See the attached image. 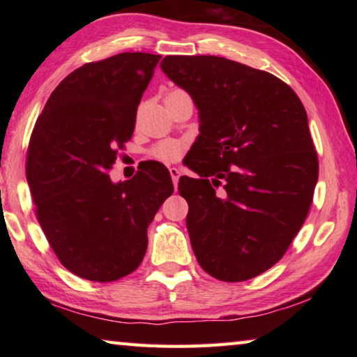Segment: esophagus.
<instances>
[{
    "label": "esophagus",
    "mask_w": 357,
    "mask_h": 357,
    "mask_svg": "<svg viewBox=\"0 0 357 357\" xmlns=\"http://www.w3.org/2000/svg\"><path fill=\"white\" fill-rule=\"evenodd\" d=\"M170 174H172L173 184H174V187H176V185H178V181H179V176H181V172L178 170L176 167H172V168H170Z\"/></svg>",
    "instance_id": "34e87169"
}]
</instances>
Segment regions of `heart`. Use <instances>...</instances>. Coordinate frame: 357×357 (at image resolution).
I'll use <instances>...</instances> for the list:
<instances>
[{
	"instance_id": "heart-1",
	"label": "heart",
	"mask_w": 357,
	"mask_h": 357,
	"mask_svg": "<svg viewBox=\"0 0 357 357\" xmlns=\"http://www.w3.org/2000/svg\"><path fill=\"white\" fill-rule=\"evenodd\" d=\"M176 91H181V89H172L168 94L176 93ZM183 151H184V143L176 142V140H165V142H160L157 146H154L153 151H151V154L162 162H174L179 159L181 154H183Z\"/></svg>"
}]
</instances>
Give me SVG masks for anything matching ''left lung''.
<instances>
[{
  "label": "left lung",
  "mask_w": 357,
  "mask_h": 357,
  "mask_svg": "<svg viewBox=\"0 0 357 357\" xmlns=\"http://www.w3.org/2000/svg\"><path fill=\"white\" fill-rule=\"evenodd\" d=\"M160 68L200 112L190 149L200 178L178 183L193 253L214 279H253L285 255L309 214L318 155L305 108L280 78L227 58L165 56Z\"/></svg>",
  "instance_id": "left-lung-1"
}]
</instances>
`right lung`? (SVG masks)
Returning <instances> with one entry per match:
<instances>
[{"mask_svg":"<svg viewBox=\"0 0 357 357\" xmlns=\"http://www.w3.org/2000/svg\"><path fill=\"white\" fill-rule=\"evenodd\" d=\"M160 58L128 52L83 64L58 84L34 124L26 179L36 217L59 261L82 279L104 283L134 273L148 225L173 193L160 162L118 184L108 174L134 134Z\"/></svg>","mask_w":357,"mask_h":357,"instance_id":"add662e5","label":"right lung"}]
</instances>
